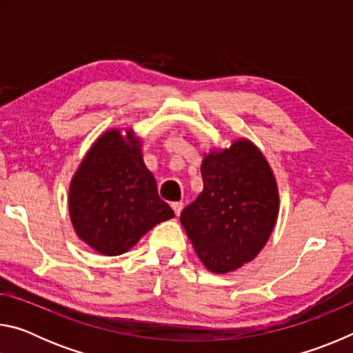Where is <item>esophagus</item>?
I'll return each instance as SVG.
<instances>
[{
    "label": "esophagus",
    "mask_w": 353,
    "mask_h": 353,
    "mask_svg": "<svg viewBox=\"0 0 353 353\" xmlns=\"http://www.w3.org/2000/svg\"><path fill=\"white\" fill-rule=\"evenodd\" d=\"M171 207H172V210H174L176 216H179V214H181V212H182V208H183V202H172Z\"/></svg>",
    "instance_id": "34e87169"
}]
</instances>
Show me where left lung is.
Instances as JSON below:
<instances>
[{
  "mask_svg": "<svg viewBox=\"0 0 353 353\" xmlns=\"http://www.w3.org/2000/svg\"><path fill=\"white\" fill-rule=\"evenodd\" d=\"M204 190L181 213V223L208 271L225 274L254 260L270 240L279 214V188L252 141L212 149L201 165Z\"/></svg>",
  "mask_w": 353,
  "mask_h": 353,
  "instance_id": "obj_1",
  "label": "left lung"
}]
</instances>
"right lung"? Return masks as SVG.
I'll list each match as a JSON object with an SVG mask.
<instances>
[{"instance_id": "1", "label": "right lung", "mask_w": 353, "mask_h": 353, "mask_svg": "<svg viewBox=\"0 0 353 353\" xmlns=\"http://www.w3.org/2000/svg\"><path fill=\"white\" fill-rule=\"evenodd\" d=\"M68 208L77 236L107 256L128 252L154 225L174 218L130 129L124 137L110 129L93 143L71 179Z\"/></svg>"}]
</instances>
